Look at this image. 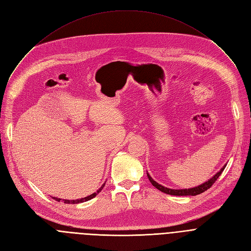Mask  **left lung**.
Returning <instances> with one entry per match:
<instances>
[{
	"mask_svg": "<svg viewBox=\"0 0 251 251\" xmlns=\"http://www.w3.org/2000/svg\"><path fill=\"white\" fill-rule=\"evenodd\" d=\"M226 166H227V165L224 166L216 175H214L212 178L208 179L206 182L201 184V185H199V186H195V187L188 188V189H171V188H167V187L161 185V184H159L156 181H154V180L151 177V175H150L149 173H147V174H148L149 180L151 181V183L152 184V185H153L156 189H159L160 191H162V192H164V193L171 194V195H177V196H186V195H192V196H194V195H197V194H201V193L204 192L205 190H207L208 188L212 187V185L217 181V179H218L219 176L222 174V172L224 171V169L226 168Z\"/></svg>",
	"mask_w": 251,
	"mask_h": 251,
	"instance_id": "8db88e82",
	"label": "left lung"
}]
</instances>
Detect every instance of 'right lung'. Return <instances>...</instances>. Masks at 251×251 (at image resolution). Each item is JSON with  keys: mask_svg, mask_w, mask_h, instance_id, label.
Instances as JSON below:
<instances>
[{"mask_svg": "<svg viewBox=\"0 0 251 251\" xmlns=\"http://www.w3.org/2000/svg\"><path fill=\"white\" fill-rule=\"evenodd\" d=\"M104 184H105V182L102 184L101 185V187L97 191V192H95V193H92V194H90V195H88V196H86V197H83V199H80V200H72V201H70V200H61V199H57V197H54L52 196L51 199L52 200H55V201H64V203H70V204H75V203H80V202H84V201H90L91 199H94L95 196H97L100 191H101V189L103 188V186H104Z\"/></svg>", "mask_w": 251, "mask_h": 251, "instance_id": "1", "label": "right lung"}]
</instances>
